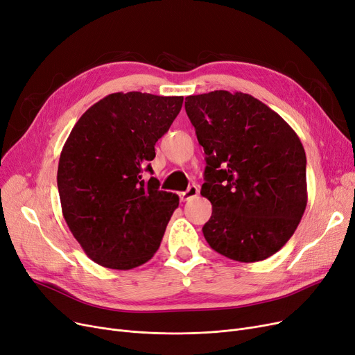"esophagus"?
I'll use <instances>...</instances> for the list:
<instances>
[{
  "instance_id": "esophagus-1",
  "label": "esophagus",
  "mask_w": 355,
  "mask_h": 355,
  "mask_svg": "<svg viewBox=\"0 0 355 355\" xmlns=\"http://www.w3.org/2000/svg\"><path fill=\"white\" fill-rule=\"evenodd\" d=\"M197 194H198V189L196 186H190L186 191L180 193V200H181V202H187V200L196 197Z\"/></svg>"
}]
</instances>
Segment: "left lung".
Masks as SVG:
<instances>
[{"label":"left lung","instance_id":"1","mask_svg":"<svg viewBox=\"0 0 355 355\" xmlns=\"http://www.w3.org/2000/svg\"><path fill=\"white\" fill-rule=\"evenodd\" d=\"M206 153L202 196L211 203L203 235L239 263L263 261L295 234L307 205L306 153L296 132L243 92L186 97Z\"/></svg>","mask_w":355,"mask_h":355}]
</instances>
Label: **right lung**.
<instances>
[{
	"label": "right lung",
	"mask_w": 355,
	"mask_h": 355,
	"mask_svg": "<svg viewBox=\"0 0 355 355\" xmlns=\"http://www.w3.org/2000/svg\"><path fill=\"white\" fill-rule=\"evenodd\" d=\"M182 97L114 92L80 117L60 152L58 190L65 222L94 263L132 270L159 248L178 207L152 174L155 144L178 116Z\"/></svg>",
	"instance_id": "right-lung-1"
}]
</instances>
